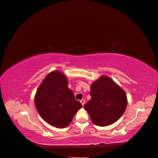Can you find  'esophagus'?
<instances>
[{"label":"esophagus","instance_id":"esophagus-1","mask_svg":"<svg viewBox=\"0 0 158 158\" xmlns=\"http://www.w3.org/2000/svg\"><path fill=\"white\" fill-rule=\"evenodd\" d=\"M85 99H81L80 100V103H82V106H84V105L85 104Z\"/></svg>","mask_w":158,"mask_h":158}]
</instances>
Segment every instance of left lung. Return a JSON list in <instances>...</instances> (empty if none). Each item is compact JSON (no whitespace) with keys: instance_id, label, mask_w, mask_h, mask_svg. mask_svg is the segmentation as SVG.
Returning <instances> with one entry per match:
<instances>
[{"instance_id":"obj_1","label":"left lung","mask_w":158,"mask_h":158,"mask_svg":"<svg viewBox=\"0 0 158 158\" xmlns=\"http://www.w3.org/2000/svg\"><path fill=\"white\" fill-rule=\"evenodd\" d=\"M92 98L84 105L92 122L105 127L116 122L127 106L126 94L108 76H102L91 85Z\"/></svg>"}]
</instances>
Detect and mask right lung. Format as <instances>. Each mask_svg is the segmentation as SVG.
Returning <instances> with one entry per match:
<instances>
[{"label": "right lung", "mask_w": 158, "mask_h": 158, "mask_svg": "<svg viewBox=\"0 0 158 158\" xmlns=\"http://www.w3.org/2000/svg\"><path fill=\"white\" fill-rule=\"evenodd\" d=\"M35 105L40 116L58 128L67 127L82 107L68 88L66 76L59 71L52 72L43 81L37 90Z\"/></svg>", "instance_id": "1"}]
</instances>
